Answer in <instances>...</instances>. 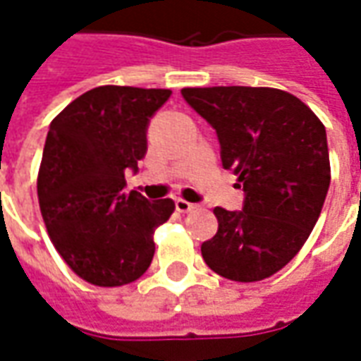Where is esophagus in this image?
<instances>
[{"label":"esophagus","mask_w":361,"mask_h":361,"mask_svg":"<svg viewBox=\"0 0 361 361\" xmlns=\"http://www.w3.org/2000/svg\"><path fill=\"white\" fill-rule=\"evenodd\" d=\"M197 204L189 203V201H183V199H176V211L180 212H191L195 211Z\"/></svg>","instance_id":"1"}]
</instances>
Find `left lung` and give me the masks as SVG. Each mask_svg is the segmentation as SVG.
<instances>
[{"mask_svg":"<svg viewBox=\"0 0 361 361\" xmlns=\"http://www.w3.org/2000/svg\"><path fill=\"white\" fill-rule=\"evenodd\" d=\"M216 131L220 158L243 188L242 211L214 209L219 232L201 245L212 271L269 279L302 250L325 203L331 164L325 126L290 92L269 87L183 89Z\"/></svg>","mask_w":361,"mask_h":361,"instance_id":"left-lung-1","label":"left lung"}]
</instances>
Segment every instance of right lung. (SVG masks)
I'll list each match as a JSON object with an SVG mask.
<instances>
[{"mask_svg": "<svg viewBox=\"0 0 361 361\" xmlns=\"http://www.w3.org/2000/svg\"><path fill=\"white\" fill-rule=\"evenodd\" d=\"M168 89L96 87L54 118L38 172V203L51 242L75 274L123 286L147 271L152 234L176 209L126 193V172L147 154L150 118Z\"/></svg>", "mask_w": 361, "mask_h": 361, "instance_id": "add662e5", "label": "right lung"}]
</instances>
